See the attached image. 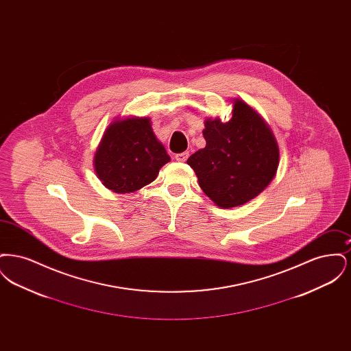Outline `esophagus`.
Returning <instances> with one entry per match:
<instances>
[{
  "mask_svg": "<svg viewBox=\"0 0 351 351\" xmlns=\"http://www.w3.org/2000/svg\"><path fill=\"white\" fill-rule=\"evenodd\" d=\"M188 156H189V154H188L186 151H184V152H180V154H176V155H175V159H176L178 162H185V160L188 159Z\"/></svg>",
  "mask_w": 351,
  "mask_h": 351,
  "instance_id": "1",
  "label": "esophagus"
}]
</instances>
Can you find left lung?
<instances>
[{"instance_id":"obj_1","label":"left lung","mask_w":351,"mask_h":351,"mask_svg":"<svg viewBox=\"0 0 351 351\" xmlns=\"http://www.w3.org/2000/svg\"><path fill=\"white\" fill-rule=\"evenodd\" d=\"M232 101L229 121L205 118L206 145L186 160L204 193L223 209L255 199L279 167V146L267 122L245 101Z\"/></svg>"}]
</instances>
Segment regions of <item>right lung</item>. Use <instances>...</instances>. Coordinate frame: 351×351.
<instances>
[{
    "instance_id": "right-lung-1",
    "label": "right lung",
    "mask_w": 351,
    "mask_h": 351,
    "mask_svg": "<svg viewBox=\"0 0 351 351\" xmlns=\"http://www.w3.org/2000/svg\"><path fill=\"white\" fill-rule=\"evenodd\" d=\"M171 160L149 117L116 118L105 130L93 158L97 178L116 193H132L152 183Z\"/></svg>"
}]
</instances>
